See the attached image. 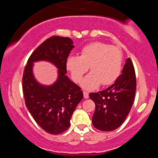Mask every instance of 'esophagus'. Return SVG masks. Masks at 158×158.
I'll list each match as a JSON object with an SVG mask.
<instances>
[{
	"label": "esophagus",
	"mask_w": 158,
	"mask_h": 158,
	"mask_svg": "<svg viewBox=\"0 0 158 158\" xmlns=\"http://www.w3.org/2000/svg\"><path fill=\"white\" fill-rule=\"evenodd\" d=\"M83 94H84V98H85V99H88V98L89 97V94H88V92L85 91V90H84V91H83Z\"/></svg>",
	"instance_id": "34e87169"
}]
</instances>
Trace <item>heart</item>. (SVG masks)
I'll return each instance as SVG.
<instances>
[{
  "label": "heart",
  "mask_w": 158,
  "mask_h": 158,
  "mask_svg": "<svg viewBox=\"0 0 158 158\" xmlns=\"http://www.w3.org/2000/svg\"><path fill=\"white\" fill-rule=\"evenodd\" d=\"M123 56L118 48L102 42H92L81 50L80 56H70L67 59V69L72 79L79 82L90 67L91 72L81 81L87 90L112 84L120 74Z\"/></svg>",
  "instance_id": "1"
}]
</instances>
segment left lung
<instances>
[{
  "label": "left lung",
  "mask_w": 158,
  "mask_h": 158,
  "mask_svg": "<svg viewBox=\"0 0 158 158\" xmlns=\"http://www.w3.org/2000/svg\"><path fill=\"white\" fill-rule=\"evenodd\" d=\"M136 75L131 59L126 60L123 73L113 85L89 97L95 102L96 109L92 117L94 126L100 131L117 129L124 122L135 100Z\"/></svg>",
  "instance_id": "obj_1"
}]
</instances>
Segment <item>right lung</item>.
<instances>
[{
  "mask_svg": "<svg viewBox=\"0 0 158 158\" xmlns=\"http://www.w3.org/2000/svg\"><path fill=\"white\" fill-rule=\"evenodd\" d=\"M73 41L68 37L52 36L34 50L23 70L22 89L27 108L37 124L51 135L61 134L70 127V120L83 98L81 88L66 76L67 59ZM46 60L59 68L57 81L51 86H43L34 79V61Z\"/></svg>",
  "mask_w": 158,
  "mask_h": 158,
  "instance_id": "obj_1",
  "label": "right lung"
}]
</instances>
